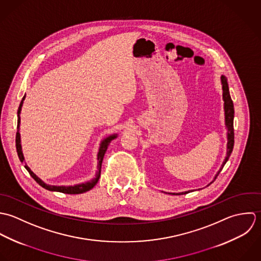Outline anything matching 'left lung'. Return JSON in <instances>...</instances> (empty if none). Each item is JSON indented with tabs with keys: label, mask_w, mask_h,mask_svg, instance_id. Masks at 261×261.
<instances>
[{
	"label": "left lung",
	"mask_w": 261,
	"mask_h": 261,
	"mask_svg": "<svg viewBox=\"0 0 261 261\" xmlns=\"http://www.w3.org/2000/svg\"><path fill=\"white\" fill-rule=\"evenodd\" d=\"M222 81V88H223V100H224V110H225V123L226 126L228 128V143H227V156L225 158L223 165L221 167V169L218 171V173L215 176V179L217 178L218 174L221 172L223 166L225 165V163L228 161L229 157L232 153L233 150V146H234V127H233V121H234V105H233V101L231 99L230 93H229V87H228V83H227V79L222 75L221 77ZM212 184V182H211ZM210 184V185H211ZM208 185V186H210ZM189 192H185L178 195H182V194H188Z\"/></svg>",
	"instance_id": "8db88e82"
}]
</instances>
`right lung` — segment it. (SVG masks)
Instances as JSON below:
<instances>
[{"label": "right lung", "mask_w": 261, "mask_h": 261, "mask_svg": "<svg viewBox=\"0 0 261 261\" xmlns=\"http://www.w3.org/2000/svg\"><path fill=\"white\" fill-rule=\"evenodd\" d=\"M25 99V96L23 97L20 106H19V109H18V123H17V133H16V149H17V153H18V156L21 162L24 161V156H23V153H22V148H21V143H20V133H19V124H20V112H21V108H22V105H23V101ZM117 137V135H111L109 137H107L106 139H104L101 143V146H100V149H99V153H98V160H99V171L97 172V175L96 177L92 180V181H89V182H86V184H82V185H76L74 187H56V186H49V185H46L45 182H43L38 176H36L35 173H33V171H31V169L25 164V168L28 170L29 174L36 180V182L41 186L42 188L48 190V191H51V192H59V193H63V194H68V195H76V194H83V193H86L90 190H92L96 184L98 182L99 178H100V174H101V166H102V162H103V158H104L105 153L107 151V148L110 144V142L115 139Z\"/></svg>", "instance_id": "obj_1"}]
</instances>
